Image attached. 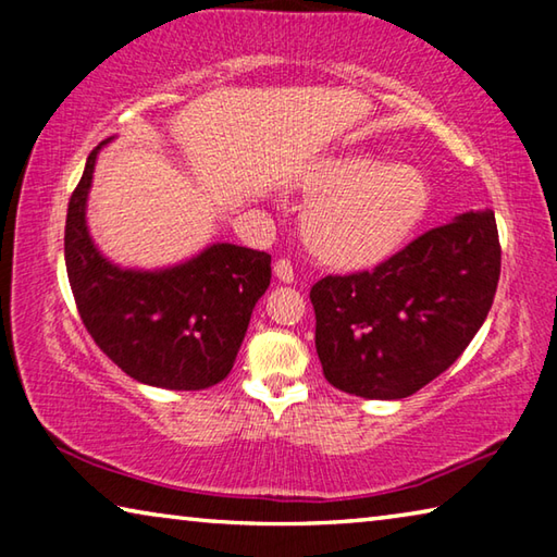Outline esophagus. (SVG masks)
<instances>
[{
    "label": "esophagus",
    "mask_w": 557,
    "mask_h": 557,
    "mask_svg": "<svg viewBox=\"0 0 557 557\" xmlns=\"http://www.w3.org/2000/svg\"><path fill=\"white\" fill-rule=\"evenodd\" d=\"M275 275L282 282H292L295 280V268H292V262L287 258H277L275 260Z\"/></svg>",
    "instance_id": "1"
}]
</instances>
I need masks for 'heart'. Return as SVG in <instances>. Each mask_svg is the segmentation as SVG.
Instances as JSON below:
<instances>
[{
	"mask_svg": "<svg viewBox=\"0 0 557 557\" xmlns=\"http://www.w3.org/2000/svg\"><path fill=\"white\" fill-rule=\"evenodd\" d=\"M307 188L319 199L307 221L309 243L319 258L342 268L388 258L430 206V186L418 169L371 154L324 159Z\"/></svg>",
	"mask_w": 557,
	"mask_h": 557,
	"instance_id": "heart-1",
	"label": "heart"
}]
</instances>
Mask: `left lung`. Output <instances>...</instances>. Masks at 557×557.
Masks as SVG:
<instances>
[{
    "instance_id": "obj_1",
    "label": "left lung",
    "mask_w": 557,
    "mask_h": 557,
    "mask_svg": "<svg viewBox=\"0 0 557 557\" xmlns=\"http://www.w3.org/2000/svg\"><path fill=\"white\" fill-rule=\"evenodd\" d=\"M502 275L492 211L418 235L373 270L326 275L309 292L326 381L398 400L457 361L484 324Z\"/></svg>"
}]
</instances>
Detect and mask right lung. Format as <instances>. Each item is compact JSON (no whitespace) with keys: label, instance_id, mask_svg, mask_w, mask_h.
<instances>
[{"label":"right lung","instance_id":"obj_1","mask_svg":"<svg viewBox=\"0 0 557 557\" xmlns=\"http://www.w3.org/2000/svg\"><path fill=\"white\" fill-rule=\"evenodd\" d=\"M98 149L71 194L63 238L83 324L129 379L169 391L211 388L233 369L252 307L270 285V256L215 243L184 265L159 272L110 265L86 228Z\"/></svg>","mask_w":557,"mask_h":557}]
</instances>
